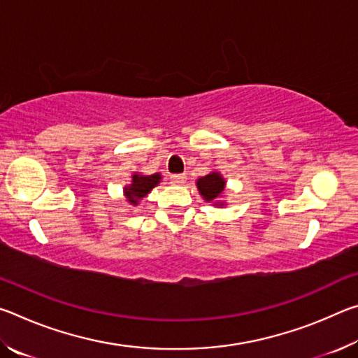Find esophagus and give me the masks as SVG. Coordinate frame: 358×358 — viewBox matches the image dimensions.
I'll list each match as a JSON object with an SVG mask.
<instances>
[{
    "label": "esophagus",
    "instance_id": "esophagus-1",
    "mask_svg": "<svg viewBox=\"0 0 358 358\" xmlns=\"http://www.w3.org/2000/svg\"><path fill=\"white\" fill-rule=\"evenodd\" d=\"M171 180H172L173 185H183L185 183V175H181V173L171 175Z\"/></svg>",
    "mask_w": 358,
    "mask_h": 358
}]
</instances>
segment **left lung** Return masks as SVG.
Instances as JSON below:
<instances>
[{"mask_svg": "<svg viewBox=\"0 0 358 358\" xmlns=\"http://www.w3.org/2000/svg\"><path fill=\"white\" fill-rule=\"evenodd\" d=\"M196 186L205 202L213 203L217 208H222L226 205V202L221 201V196L226 191V178L222 177L221 172L211 171L205 177L197 178Z\"/></svg>", "mask_w": 358, "mask_h": 358, "instance_id": "8db88e82", "label": "left lung"}]
</instances>
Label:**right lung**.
<instances>
[{
	"label": "right lung",
	"instance_id": "obj_1",
	"mask_svg": "<svg viewBox=\"0 0 358 358\" xmlns=\"http://www.w3.org/2000/svg\"><path fill=\"white\" fill-rule=\"evenodd\" d=\"M161 180H162L161 173L143 175V173L134 172L131 177V183L123 187L126 202L132 205V207H137L138 202H141L143 197H147L155 186L161 183Z\"/></svg>",
	"mask_w": 358,
	"mask_h": 358
}]
</instances>
